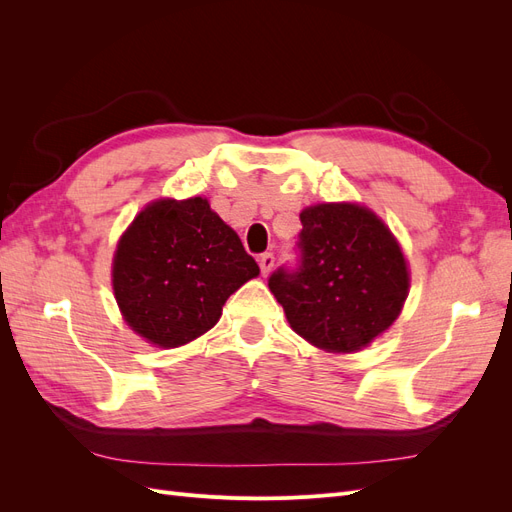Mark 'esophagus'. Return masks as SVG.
Segmentation results:
<instances>
[{"mask_svg":"<svg viewBox=\"0 0 512 512\" xmlns=\"http://www.w3.org/2000/svg\"><path fill=\"white\" fill-rule=\"evenodd\" d=\"M258 265H260V271H262V275H269L271 273V269H273V265H275V258H273V254H262L260 258H258Z\"/></svg>","mask_w":512,"mask_h":512,"instance_id":"esophagus-1","label":"esophagus"}]
</instances>
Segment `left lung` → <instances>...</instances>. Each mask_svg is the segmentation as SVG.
<instances>
[{"label":"left lung","instance_id":"1","mask_svg":"<svg viewBox=\"0 0 512 512\" xmlns=\"http://www.w3.org/2000/svg\"><path fill=\"white\" fill-rule=\"evenodd\" d=\"M301 267L277 271L269 290L290 329L329 354H354L393 327L410 292L404 250L376 211L316 203L301 213Z\"/></svg>","mask_w":512,"mask_h":512}]
</instances>
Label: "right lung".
<instances>
[{"instance_id":"add662e5","label":"right lung","mask_w":512,"mask_h":512,"mask_svg":"<svg viewBox=\"0 0 512 512\" xmlns=\"http://www.w3.org/2000/svg\"><path fill=\"white\" fill-rule=\"evenodd\" d=\"M258 275L256 260L205 196L147 203L119 237L111 267L121 318L164 350L213 329L230 294Z\"/></svg>"}]
</instances>
